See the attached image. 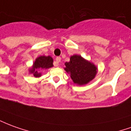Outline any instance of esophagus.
Instances as JSON below:
<instances>
[{
  "label": "esophagus",
  "instance_id": "1",
  "mask_svg": "<svg viewBox=\"0 0 131 131\" xmlns=\"http://www.w3.org/2000/svg\"><path fill=\"white\" fill-rule=\"evenodd\" d=\"M60 61H61V57H57L56 60H55V62H54V65L55 66V67H57V66L59 65V62Z\"/></svg>",
  "mask_w": 131,
  "mask_h": 131
}]
</instances>
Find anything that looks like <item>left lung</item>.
<instances>
[{
    "mask_svg": "<svg viewBox=\"0 0 131 131\" xmlns=\"http://www.w3.org/2000/svg\"><path fill=\"white\" fill-rule=\"evenodd\" d=\"M64 69L70 74L75 84L83 85L91 81L96 74L97 68L94 64L83 59L79 55H73L70 61L65 63Z\"/></svg>",
    "mask_w": 131,
    "mask_h": 131,
    "instance_id": "obj_1",
    "label": "left lung"
}]
</instances>
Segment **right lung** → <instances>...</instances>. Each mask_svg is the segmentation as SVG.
<instances>
[{
	"mask_svg": "<svg viewBox=\"0 0 131 131\" xmlns=\"http://www.w3.org/2000/svg\"><path fill=\"white\" fill-rule=\"evenodd\" d=\"M53 59L50 56H41L36 59L34 63L33 67L30 70L35 77H39L41 76L40 73H38V69H48L53 67Z\"/></svg>",
	"mask_w": 131,
	"mask_h": 131,
	"instance_id": "add662e5",
	"label": "right lung"
}]
</instances>
